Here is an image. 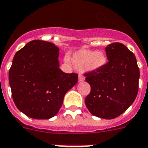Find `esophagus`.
<instances>
[{
  "instance_id": "obj_1",
  "label": "esophagus",
  "mask_w": 148,
  "mask_h": 148,
  "mask_svg": "<svg viewBox=\"0 0 148 148\" xmlns=\"http://www.w3.org/2000/svg\"><path fill=\"white\" fill-rule=\"evenodd\" d=\"M84 80H85V77H84V75L80 74V75H79V77H78V81L82 82V81H84Z\"/></svg>"
}]
</instances>
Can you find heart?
I'll return each instance as SVG.
<instances>
[{"instance_id": "heart-1", "label": "heart", "mask_w": 148, "mask_h": 148, "mask_svg": "<svg viewBox=\"0 0 148 148\" xmlns=\"http://www.w3.org/2000/svg\"><path fill=\"white\" fill-rule=\"evenodd\" d=\"M64 60L67 63H70V59L68 56L65 57ZM71 62L75 68L80 70L86 68L89 71H96L105 66L107 57L101 52L81 49L73 54Z\"/></svg>"}]
</instances>
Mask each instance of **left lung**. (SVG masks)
Returning a JSON list of instances; mask_svg holds the SVG:
<instances>
[{"label": "left lung", "instance_id": "left-lung-1", "mask_svg": "<svg viewBox=\"0 0 148 148\" xmlns=\"http://www.w3.org/2000/svg\"><path fill=\"white\" fill-rule=\"evenodd\" d=\"M108 62L101 69L84 73L91 91L85 104L92 115L114 119L125 112L138 92L139 68L132 52L120 43L105 47Z\"/></svg>", "mask_w": 148, "mask_h": 148}]
</instances>
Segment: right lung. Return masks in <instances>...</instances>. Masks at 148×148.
<instances>
[{
    "label": "right lung",
    "instance_id": "add662e5",
    "mask_svg": "<svg viewBox=\"0 0 148 148\" xmlns=\"http://www.w3.org/2000/svg\"><path fill=\"white\" fill-rule=\"evenodd\" d=\"M59 48L50 42L34 40L17 52L9 71L13 101L33 119L47 120L59 112L65 93L78 80L77 73L59 68Z\"/></svg>",
    "mask_w": 148,
    "mask_h": 148
}]
</instances>
